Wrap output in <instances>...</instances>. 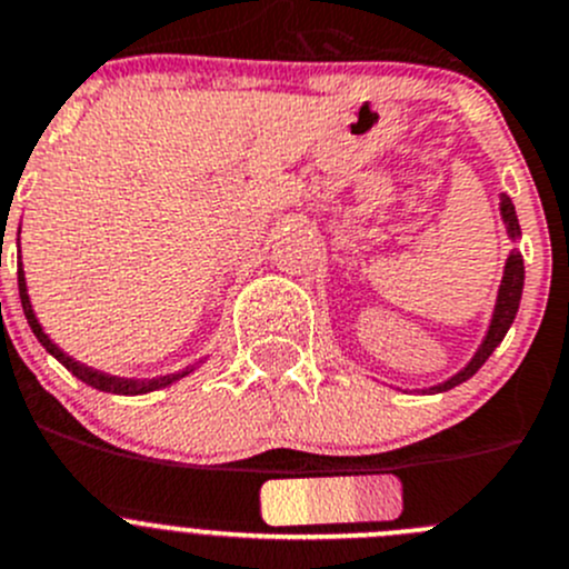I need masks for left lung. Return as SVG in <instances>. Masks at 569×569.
Returning <instances> with one entry per match:
<instances>
[{
    "instance_id": "obj_1",
    "label": "left lung",
    "mask_w": 569,
    "mask_h": 569,
    "mask_svg": "<svg viewBox=\"0 0 569 569\" xmlns=\"http://www.w3.org/2000/svg\"><path fill=\"white\" fill-rule=\"evenodd\" d=\"M500 210H502V221H506L508 227V236L517 241L522 232H519V219H517V210H513L511 199L508 196H502L500 201ZM522 286H525V263H522V254H519V249H511V254H508L506 260V274H502V283H500V295H497V306H493V317H491V326H488V333L486 339H482L480 350L475 353V359H471L469 365H466L463 370H460L458 376H452L449 381H443V385L432 387V392H443V390H452V387L463 385L466 379H471V376L477 373V370L486 365V359L491 357L493 348L506 339L508 328H511L513 317H517L519 311V300H522Z\"/></svg>"
}]
</instances>
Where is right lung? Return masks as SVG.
Masks as SVG:
<instances>
[{
    "label": "right lung",
    "mask_w": 569,
    "mask_h": 569,
    "mask_svg": "<svg viewBox=\"0 0 569 569\" xmlns=\"http://www.w3.org/2000/svg\"><path fill=\"white\" fill-rule=\"evenodd\" d=\"M19 297H21V309H24V317H28L30 328H33L36 339H39L41 345L47 348V353H52V357L58 359V362L63 365V368L69 370L72 376H78V379L83 381V385L94 387V390H103V392H114V396H142V392H153V390H162V387L173 385L177 379H182V376H188L190 370H182V373H171V376H159V379H120V376H109V373H100V370L94 368H87V365L76 362L72 357H67L61 348H58L56 342H52L50 337L44 333V328L39 326V320H36L33 315V306H30V295H28V283H24V269H21L19 263Z\"/></svg>",
    "instance_id": "right-lung-1"
}]
</instances>
